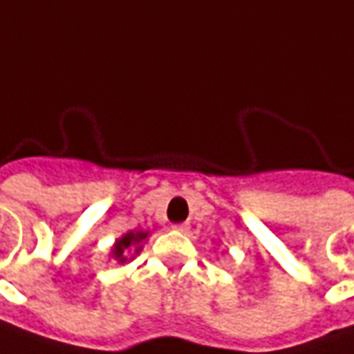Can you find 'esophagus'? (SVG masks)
<instances>
[{
    "label": "esophagus",
    "mask_w": 354,
    "mask_h": 354,
    "mask_svg": "<svg viewBox=\"0 0 354 354\" xmlns=\"http://www.w3.org/2000/svg\"><path fill=\"white\" fill-rule=\"evenodd\" d=\"M172 229H174V231H180V233H186V231L189 229V225L188 223H174V225H172Z\"/></svg>",
    "instance_id": "esophagus-1"
}]
</instances>
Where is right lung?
<instances>
[{"label":"right lung","mask_w":354,"mask_h":354,"mask_svg":"<svg viewBox=\"0 0 354 354\" xmlns=\"http://www.w3.org/2000/svg\"><path fill=\"white\" fill-rule=\"evenodd\" d=\"M147 237V233H142V231H137V233H127L125 237L117 239L115 247H113V254H115V259L119 262H127V257H129V250L131 247H135V245H139L142 239ZM140 250V247H137V252Z\"/></svg>","instance_id":"right-lung-1"}]
</instances>
